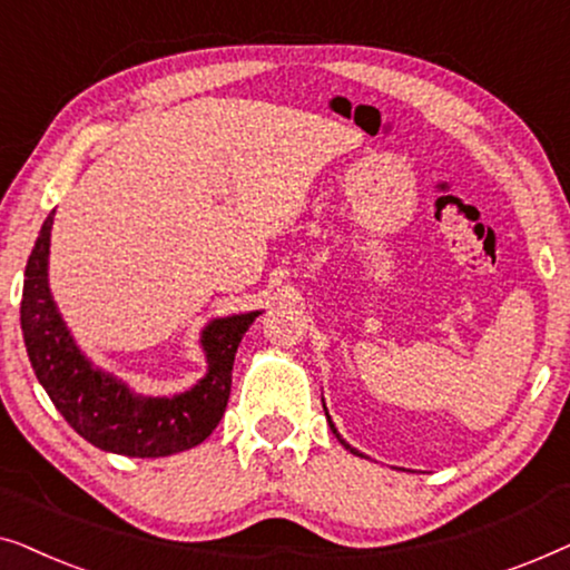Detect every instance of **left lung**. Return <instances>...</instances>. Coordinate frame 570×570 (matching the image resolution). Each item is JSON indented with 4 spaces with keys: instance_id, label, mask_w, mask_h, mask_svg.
Returning a JSON list of instances; mask_svg holds the SVG:
<instances>
[{
    "instance_id": "1",
    "label": "left lung",
    "mask_w": 570,
    "mask_h": 570,
    "mask_svg": "<svg viewBox=\"0 0 570 570\" xmlns=\"http://www.w3.org/2000/svg\"><path fill=\"white\" fill-rule=\"evenodd\" d=\"M322 402H324V400H322ZM324 412H326V404H324ZM326 423H330V428H332V433H334V435H337V439H340V443H342V446H345V449L350 451V454H355V456H363V454H361V451H357V449H353V446H350V443H347L345 439H342V435L337 433V428H334V423H332V417H330V412H326Z\"/></svg>"
}]
</instances>
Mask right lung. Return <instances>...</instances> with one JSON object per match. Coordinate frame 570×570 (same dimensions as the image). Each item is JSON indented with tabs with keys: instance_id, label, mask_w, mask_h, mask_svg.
<instances>
[{
	"instance_id": "obj_1",
	"label": "right lung",
	"mask_w": 570,
	"mask_h": 570,
	"mask_svg": "<svg viewBox=\"0 0 570 570\" xmlns=\"http://www.w3.org/2000/svg\"><path fill=\"white\" fill-rule=\"evenodd\" d=\"M53 213L46 217L22 283L20 326L36 379L69 425L111 454L155 459L199 446L220 423L230 396L236 350L262 311L217 316L199 334L207 373L186 392L137 394L124 379L98 368L77 345L49 287Z\"/></svg>"
}]
</instances>
